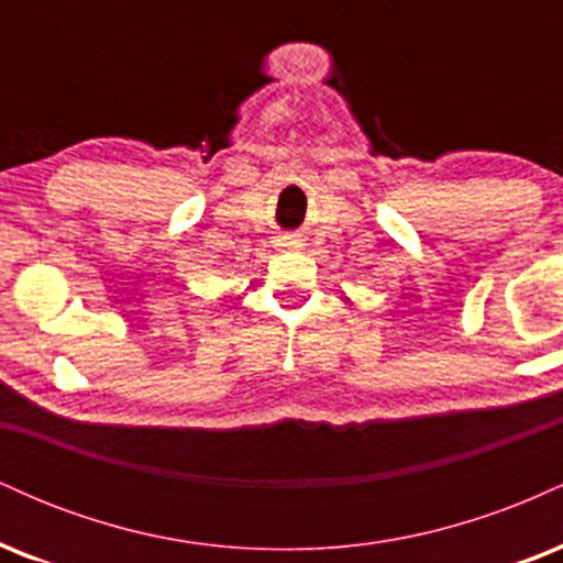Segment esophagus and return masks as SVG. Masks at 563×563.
Wrapping results in <instances>:
<instances>
[{"label": "esophagus", "instance_id": "34e87169", "mask_svg": "<svg viewBox=\"0 0 563 563\" xmlns=\"http://www.w3.org/2000/svg\"><path fill=\"white\" fill-rule=\"evenodd\" d=\"M277 249H299V241H296V238H290V235H283V238H277Z\"/></svg>", "mask_w": 563, "mask_h": 563}]
</instances>
